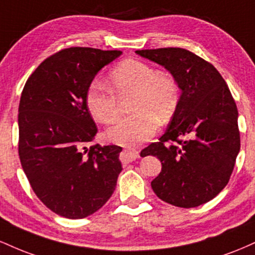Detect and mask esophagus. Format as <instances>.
<instances>
[{"instance_id": "esophagus-1", "label": "esophagus", "mask_w": 255, "mask_h": 255, "mask_svg": "<svg viewBox=\"0 0 255 255\" xmlns=\"http://www.w3.org/2000/svg\"><path fill=\"white\" fill-rule=\"evenodd\" d=\"M125 153H126V158H127V160H135L137 157H139V152H137L135 148H127V150H125Z\"/></svg>"}]
</instances>
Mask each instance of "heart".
<instances>
[{
  "label": "heart",
  "mask_w": 255,
  "mask_h": 255,
  "mask_svg": "<svg viewBox=\"0 0 255 255\" xmlns=\"http://www.w3.org/2000/svg\"><path fill=\"white\" fill-rule=\"evenodd\" d=\"M110 89L95 81L86 93L90 115L99 124H110L119 111V99L131 95L130 115L119 119L107 129L110 141L133 145L148 140L157 129V121L165 124L176 110L180 93L175 79L165 72H156L139 60L120 63L108 79Z\"/></svg>",
  "instance_id": "heart-1"
}]
</instances>
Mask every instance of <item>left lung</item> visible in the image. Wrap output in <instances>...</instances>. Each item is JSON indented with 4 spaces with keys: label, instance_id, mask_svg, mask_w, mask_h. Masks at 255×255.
Segmentation results:
<instances>
[{
    "label": "left lung",
    "instance_id": "obj_1",
    "mask_svg": "<svg viewBox=\"0 0 255 255\" xmlns=\"http://www.w3.org/2000/svg\"><path fill=\"white\" fill-rule=\"evenodd\" d=\"M135 52L164 67L182 91L165 133L141 152L162 163L152 189L174 206H200L227 186L240 152L235 101L217 69L186 49Z\"/></svg>",
    "mask_w": 255,
    "mask_h": 255
}]
</instances>
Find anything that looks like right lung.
Wrapping results in <instances>:
<instances>
[{"label": "right lung", "instance_id": "obj_1", "mask_svg": "<svg viewBox=\"0 0 255 255\" xmlns=\"http://www.w3.org/2000/svg\"><path fill=\"white\" fill-rule=\"evenodd\" d=\"M122 51L68 48L44 60L19 104V157L32 189L52 212L80 219L98 211L122 170L116 145H93L97 126L86 93Z\"/></svg>", "mask_w": 255, "mask_h": 255}]
</instances>
